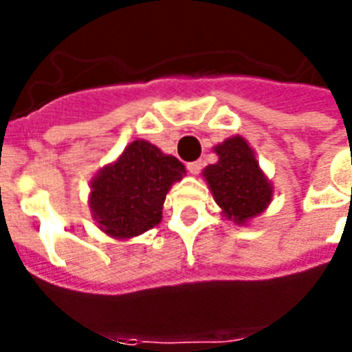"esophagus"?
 <instances>
[{
  "label": "esophagus",
  "mask_w": 352,
  "mask_h": 352,
  "mask_svg": "<svg viewBox=\"0 0 352 352\" xmlns=\"http://www.w3.org/2000/svg\"><path fill=\"white\" fill-rule=\"evenodd\" d=\"M188 171L192 173V175H197L199 171L203 170V160H195V162H188Z\"/></svg>",
  "instance_id": "1"
}]
</instances>
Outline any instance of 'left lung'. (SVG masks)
Segmentation results:
<instances>
[{"label":"left lung","mask_w":352,"mask_h":352,"mask_svg":"<svg viewBox=\"0 0 352 352\" xmlns=\"http://www.w3.org/2000/svg\"><path fill=\"white\" fill-rule=\"evenodd\" d=\"M215 153L219 155L217 164H210L203 175L223 214L239 225L261 214L270 203L272 188L245 138H228Z\"/></svg>","instance_id":"1"}]
</instances>
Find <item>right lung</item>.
Masks as SVG:
<instances>
[{
    "label": "right lung",
    "mask_w": 352,
    "mask_h": 352,
    "mask_svg": "<svg viewBox=\"0 0 352 352\" xmlns=\"http://www.w3.org/2000/svg\"><path fill=\"white\" fill-rule=\"evenodd\" d=\"M186 173L182 162L146 140H135L115 164L91 182V210L106 234L126 239L159 225L171 184Z\"/></svg>",
    "instance_id": "add662e5"
}]
</instances>
